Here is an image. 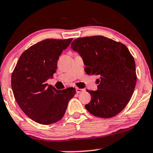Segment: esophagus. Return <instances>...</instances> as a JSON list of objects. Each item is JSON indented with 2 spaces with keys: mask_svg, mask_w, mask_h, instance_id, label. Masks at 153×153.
Wrapping results in <instances>:
<instances>
[{
  "mask_svg": "<svg viewBox=\"0 0 153 153\" xmlns=\"http://www.w3.org/2000/svg\"><path fill=\"white\" fill-rule=\"evenodd\" d=\"M75 90H76V92L78 94H80V93H81V92H82L83 91H84V89H80V88H77L76 89H75Z\"/></svg>",
  "mask_w": 153,
  "mask_h": 153,
  "instance_id": "esophagus-1",
  "label": "esophagus"
}]
</instances>
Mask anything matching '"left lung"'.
Instances as JSON below:
<instances>
[{
	"label": "left lung",
	"mask_w": 153,
	"mask_h": 153,
	"mask_svg": "<svg viewBox=\"0 0 153 153\" xmlns=\"http://www.w3.org/2000/svg\"><path fill=\"white\" fill-rule=\"evenodd\" d=\"M71 49L82 57L88 75H98L97 89L87 90L91 95L85 105L95 117L111 118L124 109L136 83V64L124 44L103 36L78 38Z\"/></svg>",
	"instance_id": "left-lung-1"
}]
</instances>
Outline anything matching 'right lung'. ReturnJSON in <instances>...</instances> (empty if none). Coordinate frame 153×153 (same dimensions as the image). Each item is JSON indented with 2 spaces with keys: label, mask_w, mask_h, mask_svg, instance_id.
Masks as SVG:
<instances>
[{
  "label": "right lung",
  "mask_w": 153,
  "mask_h": 153,
  "mask_svg": "<svg viewBox=\"0 0 153 153\" xmlns=\"http://www.w3.org/2000/svg\"><path fill=\"white\" fill-rule=\"evenodd\" d=\"M73 39H47L38 42L20 56L11 77L13 94L21 109L40 124L48 125L62 119L75 89L59 90L46 83L53 78L57 61Z\"/></svg>",
  "instance_id": "1"
}]
</instances>
